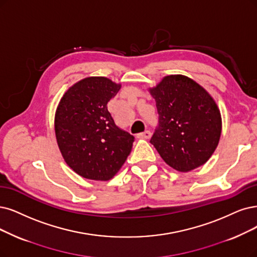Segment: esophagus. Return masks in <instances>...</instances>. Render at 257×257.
<instances>
[{
	"mask_svg": "<svg viewBox=\"0 0 257 257\" xmlns=\"http://www.w3.org/2000/svg\"><path fill=\"white\" fill-rule=\"evenodd\" d=\"M150 137H151V134H150V131H148V130L138 135V138H140V139H146L147 140V139H150Z\"/></svg>",
	"mask_w": 257,
	"mask_h": 257,
	"instance_id": "esophagus-1",
	"label": "esophagus"
}]
</instances>
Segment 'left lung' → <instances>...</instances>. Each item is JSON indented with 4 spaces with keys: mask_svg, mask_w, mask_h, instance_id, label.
<instances>
[{
    "mask_svg": "<svg viewBox=\"0 0 257 257\" xmlns=\"http://www.w3.org/2000/svg\"><path fill=\"white\" fill-rule=\"evenodd\" d=\"M159 125L150 143L170 167L187 173L203 165L221 135V115L213 97L183 75H169L149 90Z\"/></svg>",
    "mask_w": 257,
    "mask_h": 257,
    "instance_id": "1",
    "label": "left lung"
}]
</instances>
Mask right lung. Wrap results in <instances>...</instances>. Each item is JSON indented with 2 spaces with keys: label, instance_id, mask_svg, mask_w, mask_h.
Segmentation results:
<instances>
[{
  "label": "right lung",
  "instance_id": "1",
  "mask_svg": "<svg viewBox=\"0 0 257 257\" xmlns=\"http://www.w3.org/2000/svg\"><path fill=\"white\" fill-rule=\"evenodd\" d=\"M119 89L106 77L84 78L65 92L56 110L61 155L82 178L108 181L131 153L135 137L115 125L107 107Z\"/></svg>",
  "mask_w": 257,
  "mask_h": 257
}]
</instances>
